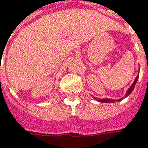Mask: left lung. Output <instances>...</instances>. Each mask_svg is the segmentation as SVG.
Instances as JSON below:
<instances>
[{
  "label": "left lung",
  "mask_w": 148,
  "mask_h": 148,
  "mask_svg": "<svg viewBox=\"0 0 148 148\" xmlns=\"http://www.w3.org/2000/svg\"><path fill=\"white\" fill-rule=\"evenodd\" d=\"M138 76L136 77V79H135V81L134 82V83L132 84V86L128 88V91H127V93H126V95H125V97L126 96H128V95H129L132 93V91L134 90V86H135V85H136V83H137V81H138ZM124 98V97H123ZM123 98H122V99H118V101H119V100H122ZM99 102H103V103H110V102H114V100L115 99H98Z\"/></svg>",
  "instance_id": "obj_1"
}]
</instances>
